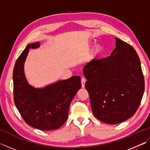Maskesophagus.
<instances>
[{"label": "esophagus", "mask_w": 150, "mask_h": 150, "mask_svg": "<svg viewBox=\"0 0 150 150\" xmlns=\"http://www.w3.org/2000/svg\"><path fill=\"white\" fill-rule=\"evenodd\" d=\"M86 79L85 77H82L81 78V86H82L83 88L85 87V83H86Z\"/></svg>", "instance_id": "esophagus-1"}]
</instances>
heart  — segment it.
Returning <instances> with one entry per match:
<instances>
[{
  "mask_svg": "<svg viewBox=\"0 0 150 150\" xmlns=\"http://www.w3.org/2000/svg\"><path fill=\"white\" fill-rule=\"evenodd\" d=\"M103 47H102V45H96L95 47V48H94L93 53L95 55H98V54H101V53L103 52Z\"/></svg>",
  "mask_w": 150,
  "mask_h": 150,
  "instance_id": "1",
  "label": "heart"
}]
</instances>
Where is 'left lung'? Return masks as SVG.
Segmentation results:
<instances>
[{"instance_id":"8db88e82","label":"left lung","mask_w":150,"mask_h":150,"mask_svg":"<svg viewBox=\"0 0 150 150\" xmlns=\"http://www.w3.org/2000/svg\"><path fill=\"white\" fill-rule=\"evenodd\" d=\"M115 40L116 47L110 56L93 59L83 70L93 115L109 124L122 122L135 114L145 88L136 50L128 43Z\"/></svg>"}]
</instances>
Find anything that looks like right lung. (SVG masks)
Masks as SVG:
<instances>
[{
  "label": "right lung",
  "instance_id": "right-lung-1",
  "mask_svg": "<svg viewBox=\"0 0 150 150\" xmlns=\"http://www.w3.org/2000/svg\"><path fill=\"white\" fill-rule=\"evenodd\" d=\"M40 44H29L16 60L13 70L14 100L27 124L39 130H52L59 128L67 120L70 103L81 88V77L73 76L44 88L29 85L24 64L30 48Z\"/></svg>",
  "mask_w": 150,
  "mask_h": 150
}]
</instances>
